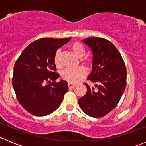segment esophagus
Segmentation results:
<instances>
[{
  "label": "esophagus",
  "mask_w": 146,
  "mask_h": 146,
  "mask_svg": "<svg viewBox=\"0 0 146 146\" xmlns=\"http://www.w3.org/2000/svg\"><path fill=\"white\" fill-rule=\"evenodd\" d=\"M68 85L69 88H73L75 86H76V85H75V84L71 83V82H68Z\"/></svg>",
  "instance_id": "obj_1"
}]
</instances>
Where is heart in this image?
<instances>
[{"label": "heart", "instance_id": "obj_1", "mask_svg": "<svg viewBox=\"0 0 146 146\" xmlns=\"http://www.w3.org/2000/svg\"><path fill=\"white\" fill-rule=\"evenodd\" d=\"M70 49L73 54L78 57H82L85 55V49L81 44L76 43L70 46ZM54 61L56 66L59 65V51H57L55 54ZM85 69L83 67H78L76 68H66L62 72V78L68 82L75 83L81 80L85 76Z\"/></svg>", "mask_w": 146, "mask_h": 146}]
</instances>
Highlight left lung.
Instances as JSON below:
<instances>
[{
  "mask_svg": "<svg viewBox=\"0 0 146 146\" xmlns=\"http://www.w3.org/2000/svg\"><path fill=\"white\" fill-rule=\"evenodd\" d=\"M92 53V68L88 80L95 82L78 100L80 108L87 115L101 118L115 108L125 90L126 68L116 46L103 38L91 37L82 40Z\"/></svg>",
  "mask_w": 146,
  "mask_h": 146,
  "instance_id": "8db88e82",
  "label": "left lung"
}]
</instances>
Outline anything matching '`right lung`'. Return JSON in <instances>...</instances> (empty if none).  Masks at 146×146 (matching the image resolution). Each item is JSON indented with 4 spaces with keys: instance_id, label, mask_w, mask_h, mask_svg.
<instances>
[{
    "instance_id": "obj_1",
    "label": "right lung",
    "mask_w": 146,
    "mask_h": 146,
    "mask_svg": "<svg viewBox=\"0 0 146 146\" xmlns=\"http://www.w3.org/2000/svg\"><path fill=\"white\" fill-rule=\"evenodd\" d=\"M71 38H42L31 43L14 66L13 86L17 100L29 113L44 117L57 110L68 90L67 82H56V51Z\"/></svg>"
}]
</instances>
